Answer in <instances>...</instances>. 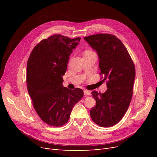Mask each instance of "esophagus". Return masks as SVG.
<instances>
[{"label": "esophagus", "mask_w": 157, "mask_h": 157, "mask_svg": "<svg viewBox=\"0 0 157 157\" xmlns=\"http://www.w3.org/2000/svg\"><path fill=\"white\" fill-rule=\"evenodd\" d=\"M84 94L85 96H90V95H91V92L88 91V90H84Z\"/></svg>", "instance_id": "34e87169"}]
</instances>
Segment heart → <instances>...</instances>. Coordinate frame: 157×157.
I'll use <instances>...</instances> for the list:
<instances>
[{"label": "heart", "instance_id": "b5f03b06", "mask_svg": "<svg viewBox=\"0 0 157 157\" xmlns=\"http://www.w3.org/2000/svg\"><path fill=\"white\" fill-rule=\"evenodd\" d=\"M90 52H92L91 51H90V50H86L85 51V52H84V54H86V53H90Z\"/></svg>", "mask_w": 157, "mask_h": 157}]
</instances>
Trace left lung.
Here are the masks:
<instances>
[{
  "label": "left lung",
  "instance_id": "1",
  "mask_svg": "<svg viewBox=\"0 0 157 157\" xmlns=\"http://www.w3.org/2000/svg\"><path fill=\"white\" fill-rule=\"evenodd\" d=\"M99 57V67L103 80H107L106 91L92 92L96 105L90 117L101 127H110L119 122L130 105L136 77L134 64L120 39L110 34L84 37Z\"/></svg>",
  "mask_w": 157,
  "mask_h": 157
}]
</instances>
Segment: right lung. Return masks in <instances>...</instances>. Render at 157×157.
Wrapping results in <instances>:
<instances>
[{"label":"right lung","instance_id":"1","mask_svg":"<svg viewBox=\"0 0 157 157\" xmlns=\"http://www.w3.org/2000/svg\"><path fill=\"white\" fill-rule=\"evenodd\" d=\"M80 38L60 35L42 40L31 52L27 65V90L41 119L52 126L67 123L75 105L83 97L82 90L63 86L69 56Z\"/></svg>","mask_w":157,"mask_h":157}]
</instances>
